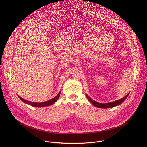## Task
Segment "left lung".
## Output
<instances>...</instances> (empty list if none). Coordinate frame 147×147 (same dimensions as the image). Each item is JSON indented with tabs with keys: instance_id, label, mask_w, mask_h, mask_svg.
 <instances>
[{
	"instance_id": "8db88e82",
	"label": "left lung",
	"mask_w": 147,
	"mask_h": 147,
	"mask_svg": "<svg viewBox=\"0 0 147 147\" xmlns=\"http://www.w3.org/2000/svg\"><path fill=\"white\" fill-rule=\"evenodd\" d=\"M129 94H130V92L129 94H127L124 97H123V98H121L119 100H117L114 101V102H109V103H98V102L94 100L93 99H92L87 94H86V96H87V99H88V100L93 105H94L95 107H96L97 108H113L115 107L118 106V105H120L122 102H123L124 101V100L125 99L127 98Z\"/></svg>"
}]
</instances>
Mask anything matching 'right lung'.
<instances>
[{"instance_id": "1", "label": "right lung", "mask_w": 147, "mask_h": 147, "mask_svg": "<svg viewBox=\"0 0 147 147\" xmlns=\"http://www.w3.org/2000/svg\"><path fill=\"white\" fill-rule=\"evenodd\" d=\"M61 94V91H60L59 92V94L55 96L53 98L48 100V101H46V102H41V103H37V102H30V101H28V100H27L26 99H24L23 98H21L20 96H18V98L22 100L23 102L27 103V104H28L30 105L31 106H32L34 107H38V108H41V107H47V106H49V105H53V103H55L57 100V99H59V96H60V95Z\"/></svg>"}]
</instances>
